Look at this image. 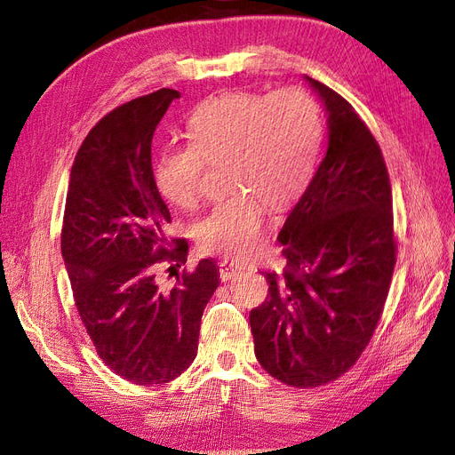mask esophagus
I'll return each instance as SVG.
<instances>
[{
  "instance_id": "esophagus-1",
  "label": "esophagus",
  "mask_w": 455,
  "mask_h": 455,
  "mask_svg": "<svg viewBox=\"0 0 455 455\" xmlns=\"http://www.w3.org/2000/svg\"><path fill=\"white\" fill-rule=\"evenodd\" d=\"M244 267L239 266V264H233V261H220V279H222L224 283L226 281H231L235 275L243 273Z\"/></svg>"
}]
</instances>
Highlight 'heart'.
Instances as JSON below:
<instances>
[{
	"mask_svg": "<svg viewBox=\"0 0 455 455\" xmlns=\"http://www.w3.org/2000/svg\"><path fill=\"white\" fill-rule=\"evenodd\" d=\"M321 134L319 108L304 89L214 96L189 117V144L161 154L157 186L176 206L196 209L204 196L203 163L224 161L226 188L235 191L197 224V243L203 252L252 259L261 251L266 204L279 209L306 188Z\"/></svg>",
	"mask_w": 455,
	"mask_h": 455,
	"instance_id": "b5f03b06",
	"label": "heart"
}]
</instances>
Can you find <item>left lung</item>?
I'll return each instance as SVG.
<instances>
[{
	"instance_id": "1",
	"label": "left lung",
	"mask_w": 455,
	"mask_h": 455,
	"mask_svg": "<svg viewBox=\"0 0 455 455\" xmlns=\"http://www.w3.org/2000/svg\"><path fill=\"white\" fill-rule=\"evenodd\" d=\"M328 112V148L279 233L281 273L251 311L254 353L269 376L319 387L359 361L396 264L393 196L374 136L353 106L307 77Z\"/></svg>"
}]
</instances>
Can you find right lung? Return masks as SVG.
<instances>
[{"instance_id": "add662e5", "label": "right lung", "mask_w": 455, "mask_h": 455, "mask_svg": "<svg viewBox=\"0 0 455 455\" xmlns=\"http://www.w3.org/2000/svg\"><path fill=\"white\" fill-rule=\"evenodd\" d=\"M174 89H159L106 114L81 144L68 184L60 235L76 307L104 364L136 385H163L197 355L203 311L220 284L211 258L176 275L188 243L167 237L171 212L151 169V139Z\"/></svg>"}]
</instances>
